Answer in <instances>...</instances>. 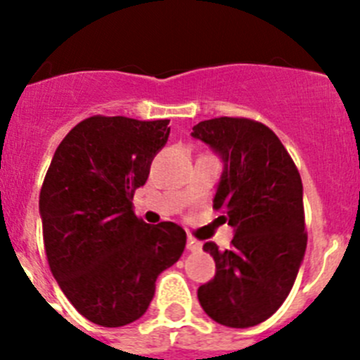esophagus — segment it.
<instances>
[{"label": "esophagus", "instance_id": "34e87169", "mask_svg": "<svg viewBox=\"0 0 360 360\" xmlns=\"http://www.w3.org/2000/svg\"><path fill=\"white\" fill-rule=\"evenodd\" d=\"M187 249L191 250V252H195V250H200L202 249V243H200L198 240H195V238H187Z\"/></svg>", "mask_w": 360, "mask_h": 360}]
</instances>
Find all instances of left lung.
Returning <instances> with one entry per match:
<instances>
[{
  "mask_svg": "<svg viewBox=\"0 0 360 360\" xmlns=\"http://www.w3.org/2000/svg\"><path fill=\"white\" fill-rule=\"evenodd\" d=\"M191 135L224 160L212 207L234 227L231 249L203 245L216 276L198 288V301L224 326H256L290 294L307 250L301 176L276 133L257 120L218 117Z\"/></svg>",
  "mask_w": 360,
  "mask_h": 360,
  "instance_id": "left-lung-1",
  "label": "left lung"
}]
</instances>
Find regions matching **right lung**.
Returning a JSON list of instances; mask_svg holds the SVG:
<instances>
[{"label":"right lung","instance_id":"1","mask_svg":"<svg viewBox=\"0 0 360 360\" xmlns=\"http://www.w3.org/2000/svg\"><path fill=\"white\" fill-rule=\"evenodd\" d=\"M167 124L88 117L63 139L41 187L50 270L75 310L101 326L144 316L158 274L186 249L180 225L144 224L131 203L167 142Z\"/></svg>","mask_w":360,"mask_h":360}]
</instances>
